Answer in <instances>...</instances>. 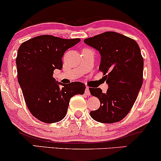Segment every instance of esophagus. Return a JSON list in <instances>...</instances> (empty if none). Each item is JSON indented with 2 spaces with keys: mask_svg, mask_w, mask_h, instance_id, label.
Segmentation results:
<instances>
[{
  "mask_svg": "<svg viewBox=\"0 0 161 161\" xmlns=\"http://www.w3.org/2000/svg\"><path fill=\"white\" fill-rule=\"evenodd\" d=\"M85 93L88 96H89L90 95H91V94H90V91H89V88H88V86H86V91H85Z\"/></svg>",
  "mask_w": 161,
  "mask_h": 161,
  "instance_id": "esophagus-1",
  "label": "esophagus"
}]
</instances>
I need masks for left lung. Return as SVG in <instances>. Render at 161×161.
I'll return each instance as SVG.
<instances>
[{
	"label": "left lung",
	"mask_w": 161,
	"mask_h": 161,
	"mask_svg": "<svg viewBox=\"0 0 161 161\" xmlns=\"http://www.w3.org/2000/svg\"><path fill=\"white\" fill-rule=\"evenodd\" d=\"M99 51V70L108 85L106 93L89 88L101 106L90 112L92 119L103 123L122 120L133 106L143 82L144 60L136 41L115 32H106L84 40Z\"/></svg>",
	"instance_id": "8db88e82"
}]
</instances>
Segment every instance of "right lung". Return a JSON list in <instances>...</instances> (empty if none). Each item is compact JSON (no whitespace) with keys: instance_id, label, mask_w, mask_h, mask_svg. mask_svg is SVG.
<instances>
[{"instance_id":"1","label":"right lung","mask_w":161,"mask_h":161,"mask_svg":"<svg viewBox=\"0 0 161 161\" xmlns=\"http://www.w3.org/2000/svg\"><path fill=\"white\" fill-rule=\"evenodd\" d=\"M79 42V38L64 39L44 35L19 46L16 59L18 82L28 109L38 120L46 123L62 120L70 98L84 94L86 86L83 83L64 85L53 77L54 69H62L65 51Z\"/></svg>"}]
</instances>
